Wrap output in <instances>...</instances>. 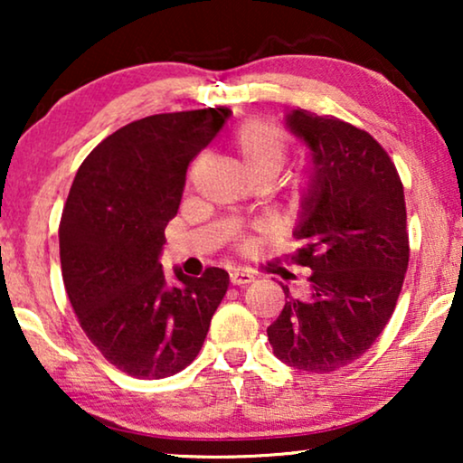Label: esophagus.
<instances>
[{"instance_id":"esophagus-1","label":"esophagus","mask_w":463,"mask_h":463,"mask_svg":"<svg viewBox=\"0 0 463 463\" xmlns=\"http://www.w3.org/2000/svg\"><path fill=\"white\" fill-rule=\"evenodd\" d=\"M230 280H232V284H236V287H244V284H250L252 280H255V276H252L250 271L233 269L230 274Z\"/></svg>"}]
</instances>
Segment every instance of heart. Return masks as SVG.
<instances>
[{"label":"heart","mask_w":463,"mask_h":463,"mask_svg":"<svg viewBox=\"0 0 463 463\" xmlns=\"http://www.w3.org/2000/svg\"><path fill=\"white\" fill-rule=\"evenodd\" d=\"M230 154L249 179L271 181L288 157V137L274 124L252 119L233 132Z\"/></svg>","instance_id":"obj_1"}]
</instances>
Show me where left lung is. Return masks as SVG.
<instances>
[{
    "label": "left lung",
    "mask_w": 463,
    "mask_h": 463,
    "mask_svg": "<svg viewBox=\"0 0 463 463\" xmlns=\"http://www.w3.org/2000/svg\"><path fill=\"white\" fill-rule=\"evenodd\" d=\"M287 126L312 151V181L293 236V261L312 269L309 293L290 297L268 326L276 358L331 373L363 356L394 314L409 265L402 181L369 132L306 109Z\"/></svg>",
    "instance_id": "obj_1"
}]
</instances>
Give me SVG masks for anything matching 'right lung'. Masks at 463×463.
<instances>
[{"label": "right lung", "instance_id": "1", "mask_svg": "<svg viewBox=\"0 0 463 463\" xmlns=\"http://www.w3.org/2000/svg\"><path fill=\"white\" fill-rule=\"evenodd\" d=\"M227 107L157 113L126 124L94 147L62 208V282L88 339L119 371L164 379L194 363L230 274L175 269L160 252L179 211L189 162L230 118Z\"/></svg>", "mask_w": 463, "mask_h": 463}]
</instances>
